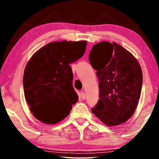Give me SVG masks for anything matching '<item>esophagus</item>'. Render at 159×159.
<instances>
[{"label":"esophagus","mask_w":159,"mask_h":159,"mask_svg":"<svg viewBox=\"0 0 159 159\" xmlns=\"http://www.w3.org/2000/svg\"><path fill=\"white\" fill-rule=\"evenodd\" d=\"M79 98L80 99H82V100H84V99H85V93L83 92H81L80 93L79 95Z\"/></svg>","instance_id":"34e87169"}]
</instances>
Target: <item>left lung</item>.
I'll list each match as a JSON object with an SVG mask.
<instances>
[{
    "mask_svg": "<svg viewBox=\"0 0 159 159\" xmlns=\"http://www.w3.org/2000/svg\"><path fill=\"white\" fill-rule=\"evenodd\" d=\"M89 60L97 70L99 88V99L92 112L109 127L124 123L134 114L140 98L139 61L121 45L107 41L94 45Z\"/></svg>",
    "mask_w": 159,
    "mask_h": 159,
    "instance_id": "obj_1",
    "label": "left lung"
}]
</instances>
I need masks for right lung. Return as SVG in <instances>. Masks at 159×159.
Returning a JSON list of instances; mask_svg holds the SVG:
<instances>
[{"instance_id": "right-lung-1", "label": "right lung", "mask_w": 159, "mask_h": 159, "mask_svg": "<svg viewBox=\"0 0 159 159\" xmlns=\"http://www.w3.org/2000/svg\"><path fill=\"white\" fill-rule=\"evenodd\" d=\"M87 41L50 43L36 51L26 64L23 86L34 116L46 124H56L71 111L79 99L69 64L84 55Z\"/></svg>"}]
</instances>
